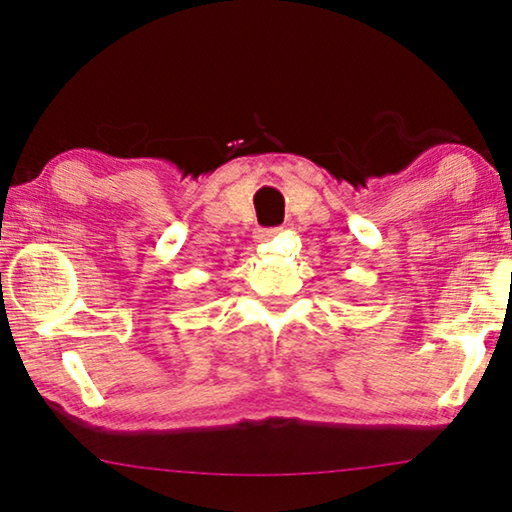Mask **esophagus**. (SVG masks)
<instances>
[{
  "mask_svg": "<svg viewBox=\"0 0 512 512\" xmlns=\"http://www.w3.org/2000/svg\"><path fill=\"white\" fill-rule=\"evenodd\" d=\"M279 233V228H265V230H258L256 233V240L258 242H268V240H272V237H275Z\"/></svg>",
  "mask_w": 512,
  "mask_h": 512,
  "instance_id": "1",
  "label": "esophagus"
}]
</instances>
